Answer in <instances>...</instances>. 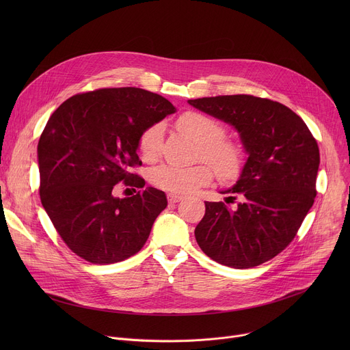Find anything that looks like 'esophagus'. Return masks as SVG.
<instances>
[{
	"label": "esophagus",
	"instance_id": "obj_1",
	"mask_svg": "<svg viewBox=\"0 0 350 350\" xmlns=\"http://www.w3.org/2000/svg\"><path fill=\"white\" fill-rule=\"evenodd\" d=\"M167 199H169V202H170V204H177V202L183 201L184 196H181V195H176V193H169V195H167Z\"/></svg>",
	"mask_w": 350,
	"mask_h": 350
}]
</instances>
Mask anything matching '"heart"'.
<instances>
[{"mask_svg":"<svg viewBox=\"0 0 350 350\" xmlns=\"http://www.w3.org/2000/svg\"><path fill=\"white\" fill-rule=\"evenodd\" d=\"M178 129L191 137L199 145V154L208 161L219 176L231 178L237 176L243 165L242 148L223 139V126L208 115L199 112H187L177 120ZM163 138V126L154 124L139 138V152L146 161L158 157ZM213 177L212 169L199 163L193 166H176L163 163L155 167L151 173L152 183L166 191L177 193H188L196 188L206 185Z\"/></svg>","mask_w":350,"mask_h":350,"instance_id":"b5f03b06","label":"heart"}]
</instances>
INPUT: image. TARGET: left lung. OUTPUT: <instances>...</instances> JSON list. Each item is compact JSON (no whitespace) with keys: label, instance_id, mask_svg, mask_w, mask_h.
Segmentation results:
<instances>
[{"label":"left lung","instance_id":"obj_1","mask_svg":"<svg viewBox=\"0 0 350 350\" xmlns=\"http://www.w3.org/2000/svg\"><path fill=\"white\" fill-rule=\"evenodd\" d=\"M188 104L232 126L247 154L237 183L221 193L239 198L237 209L205 202L195 238L215 262L259 266L289 245L316 198L317 141L285 105L254 95L188 99Z\"/></svg>","mask_w":350,"mask_h":350}]
</instances>
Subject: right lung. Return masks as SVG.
Returning <instances> with one entry per match:
<instances>
[{
    "label": "right lung",
    "mask_w": 350,
    "mask_h": 350,
    "mask_svg": "<svg viewBox=\"0 0 350 350\" xmlns=\"http://www.w3.org/2000/svg\"><path fill=\"white\" fill-rule=\"evenodd\" d=\"M174 112L159 94L122 87L73 95L49 118L37 146L40 198L77 256L112 265L144 246L167 198L154 187L119 198L115 185H145L129 172L141 165L139 138Z\"/></svg>",
    "instance_id": "1"
}]
</instances>
